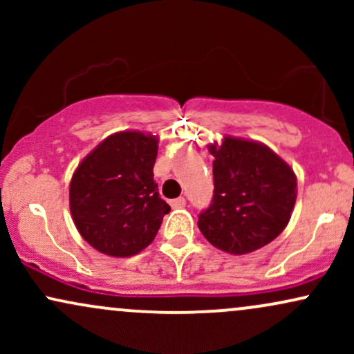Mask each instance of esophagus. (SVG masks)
I'll list each match as a JSON object with an SVG mask.
<instances>
[{
  "instance_id": "obj_1",
  "label": "esophagus",
  "mask_w": 354,
  "mask_h": 354,
  "mask_svg": "<svg viewBox=\"0 0 354 354\" xmlns=\"http://www.w3.org/2000/svg\"><path fill=\"white\" fill-rule=\"evenodd\" d=\"M169 205H171V208H174V209L183 208V206L186 205V200H185V198H176V200L169 201Z\"/></svg>"
}]
</instances>
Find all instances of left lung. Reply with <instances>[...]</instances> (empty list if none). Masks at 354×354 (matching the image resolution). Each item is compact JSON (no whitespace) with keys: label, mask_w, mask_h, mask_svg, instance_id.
<instances>
[{"label":"left lung","mask_w":354,"mask_h":354,"mask_svg":"<svg viewBox=\"0 0 354 354\" xmlns=\"http://www.w3.org/2000/svg\"><path fill=\"white\" fill-rule=\"evenodd\" d=\"M214 156L213 203L198 228L218 250L248 254L286 228L296 203V174L266 145L225 136L208 146Z\"/></svg>","instance_id":"1"}]
</instances>
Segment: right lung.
Returning a JSON list of instances; mask_svg holds the SVG:
<instances>
[{
	"label": "right lung",
	"mask_w": 354,
	"mask_h": 354,
	"mask_svg": "<svg viewBox=\"0 0 354 354\" xmlns=\"http://www.w3.org/2000/svg\"><path fill=\"white\" fill-rule=\"evenodd\" d=\"M158 136L109 135L78 165L70 209L80 234L100 253L129 258L151 245L169 205L153 180Z\"/></svg>",
	"instance_id": "obj_1"
}]
</instances>
